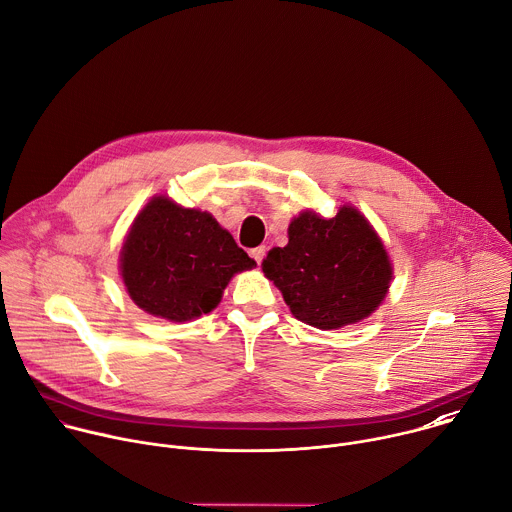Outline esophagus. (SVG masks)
Instances as JSON below:
<instances>
[{
    "label": "esophagus",
    "mask_w": 512,
    "mask_h": 512,
    "mask_svg": "<svg viewBox=\"0 0 512 512\" xmlns=\"http://www.w3.org/2000/svg\"><path fill=\"white\" fill-rule=\"evenodd\" d=\"M250 254H252V258L260 264V262L264 260V256H266V246H258V248H254Z\"/></svg>",
    "instance_id": "1"
}]
</instances>
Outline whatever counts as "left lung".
<instances>
[{
	"label": "left lung",
	"mask_w": 512,
	"mask_h": 512,
	"mask_svg": "<svg viewBox=\"0 0 512 512\" xmlns=\"http://www.w3.org/2000/svg\"><path fill=\"white\" fill-rule=\"evenodd\" d=\"M262 272L282 292L294 318L338 330L370 316L384 300L392 264L370 222L342 206L330 220L312 210L288 226V244L272 248Z\"/></svg>",
	"instance_id": "left-lung-1"
}]
</instances>
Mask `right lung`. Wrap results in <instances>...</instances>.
<instances>
[{
	"label": "right lung",
	"instance_id": "obj_1",
	"mask_svg": "<svg viewBox=\"0 0 512 512\" xmlns=\"http://www.w3.org/2000/svg\"><path fill=\"white\" fill-rule=\"evenodd\" d=\"M256 262L212 214L152 198L136 216L120 254L130 298L148 314L186 322L212 312L238 272Z\"/></svg>",
	"mask_w": 512,
	"mask_h": 512
}]
</instances>
